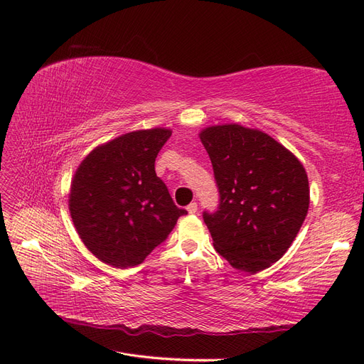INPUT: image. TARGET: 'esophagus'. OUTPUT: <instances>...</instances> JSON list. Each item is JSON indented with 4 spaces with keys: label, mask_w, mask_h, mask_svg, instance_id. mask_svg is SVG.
<instances>
[{
    "label": "esophagus",
    "mask_w": 364,
    "mask_h": 364,
    "mask_svg": "<svg viewBox=\"0 0 364 364\" xmlns=\"http://www.w3.org/2000/svg\"><path fill=\"white\" fill-rule=\"evenodd\" d=\"M186 211H188V214H196L197 213V203L196 202L190 203L188 206H186Z\"/></svg>",
    "instance_id": "1"
}]
</instances>
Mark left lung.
Returning a JSON list of instances; mask_svg holds the SVG:
<instances>
[{
	"label": "left lung",
	"instance_id": "8db88e82",
	"mask_svg": "<svg viewBox=\"0 0 364 364\" xmlns=\"http://www.w3.org/2000/svg\"><path fill=\"white\" fill-rule=\"evenodd\" d=\"M199 136L220 193L217 211L203 213L215 250L241 272L270 267L291 246L310 206L304 165L258 129L220 124Z\"/></svg>",
	"mask_w": 364,
	"mask_h": 364
}]
</instances>
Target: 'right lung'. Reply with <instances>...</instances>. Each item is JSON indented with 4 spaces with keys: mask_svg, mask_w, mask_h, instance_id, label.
Wrapping results in <instances>:
<instances>
[{
    "mask_svg": "<svg viewBox=\"0 0 364 364\" xmlns=\"http://www.w3.org/2000/svg\"><path fill=\"white\" fill-rule=\"evenodd\" d=\"M170 136L165 127L129 132L95 147L73 176L74 228L87 250L109 266H138L186 214L155 171Z\"/></svg>",
    "mask_w": 364,
    "mask_h": 364,
    "instance_id": "1",
    "label": "right lung"
}]
</instances>
